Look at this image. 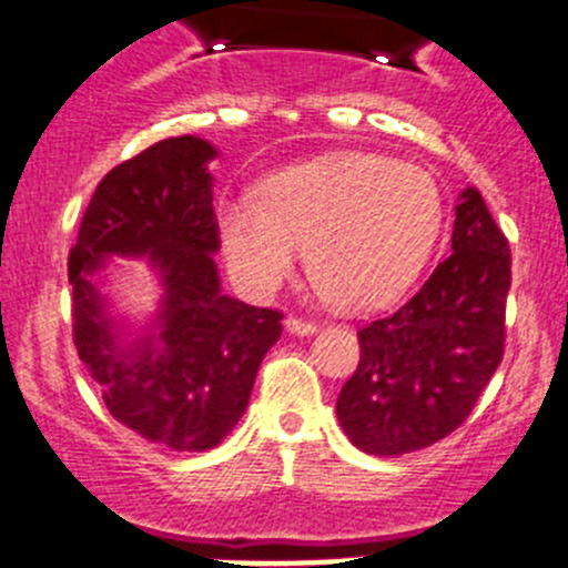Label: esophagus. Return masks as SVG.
<instances>
[{
  "mask_svg": "<svg viewBox=\"0 0 568 568\" xmlns=\"http://www.w3.org/2000/svg\"><path fill=\"white\" fill-rule=\"evenodd\" d=\"M285 329L291 332V335H313V332H318V324L316 321H302L296 316L285 318Z\"/></svg>",
  "mask_w": 568,
  "mask_h": 568,
  "instance_id": "1",
  "label": "esophagus"
}]
</instances>
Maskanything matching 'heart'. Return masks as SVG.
<instances>
[{
	"label": "heart",
	"instance_id": "b5f03b06",
	"mask_svg": "<svg viewBox=\"0 0 568 568\" xmlns=\"http://www.w3.org/2000/svg\"><path fill=\"white\" fill-rule=\"evenodd\" d=\"M443 216V189L428 170L346 151L277 170L261 183V200L222 197L216 231L250 294L277 288L307 247L311 277L332 305L374 311L420 274Z\"/></svg>",
	"mask_w": 568,
	"mask_h": 568
}]
</instances>
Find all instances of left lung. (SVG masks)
Wrapping results in <instances>:
<instances>
[{"mask_svg":"<svg viewBox=\"0 0 568 568\" xmlns=\"http://www.w3.org/2000/svg\"><path fill=\"white\" fill-rule=\"evenodd\" d=\"M508 288L511 250L467 186L450 255L404 307L359 329V365L335 404L352 445L404 456L456 432L503 359Z\"/></svg>","mask_w":568,"mask_h":568,"instance_id":"obj_1","label":"left lung"}]
</instances>
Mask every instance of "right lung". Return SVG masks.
<instances>
[{
    "label": "right lung",
    "instance_id": "1",
    "mask_svg": "<svg viewBox=\"0 0 568 568\" xmlns=\"http://www.w3.org/2000/svg\"><path fill=\"white\" fill-rule=\"evenodd\" d=\"M216 148L170 136L109 170L68 255L73 341L118 423L170 450L203 454L242 420L280 313L222 294ZM112 256L145 260L163 294L145 325L113 313Z\"/></svg>",
    "mask_w": 568,
    "mask_h": 568
}]
</instances>
